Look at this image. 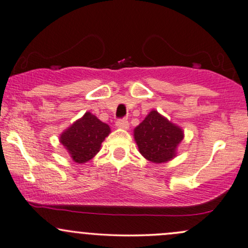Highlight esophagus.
Segmentation results:
<instances>
[{"mask_svg": "<svg viewBox=\"0 0 248 248\" xmlns=\"http://www.w3.org/2000/svg\"><path fill=\"white\" fill-rule=\"evenodd\" d=\"M116 126L119 129H129V121L126 118H121L116 122Z\"/></svg>", "mask_w": 248, "mask_h": 248, "instance_id": "obj_1", "label": "esophagus"}]
</instances>
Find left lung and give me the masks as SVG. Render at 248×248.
Masks as SVG:
<instances>
[{"label": "left lung", "instance_id": "8db88e82", "mask_svg": "<svg viewBox=\"0 0 248 248\" xmlns=\"http://www.w3.org/2000/svg\"><path fill=\"white\" fill-rule=\"evenodd\" d=\"M183 138L182 129L155 110H152L134 129V139L139 152L154 163H163L175 157L176 148Z\"/></svg>", "mask_w": 248, "mask_h": 248}]
</instances>
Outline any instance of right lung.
Segmentation results:
<instances>
[{"instance_id": "1", "label": "right lung", "mask_w": 248, "mask_h": 248, "mask_svg": "<svg viewBox=\"0 0 248 248\" xmlns=\"http://www.w3.org/2000/svg\"><path fill=\"white\" fill-rule=\"evenodd\" d=\"M110 133L107 125L91 112H86L61 134V142L68 149L72 160L85 163L100 151L101 143Z\"/></svg>"}]
</instances>
